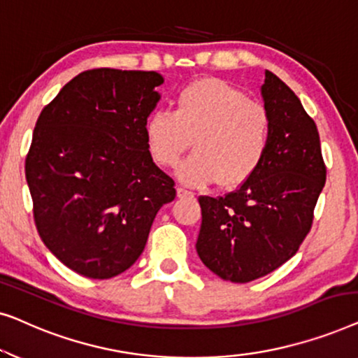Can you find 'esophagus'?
Returning <instances> with one entry per match:
<instances>
[{
  "instance_id": "1",
  "label": "esophagus",
  "mask_w": 358,
  "mask_h": 358,
  "mask_svg": "<svg viewBox=\"0 0 358 358\" xmlns=\"http://www.w3.org/2000/svg\"><path fill=\"white\" fill-rule=\"evenodd\" d=\"M178 197H194V192L192 190H187V189H184V187H178Z\"/></svg>"
}]
</instances>
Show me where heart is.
<instances>
[{
    "mask_svg": "<svg viewBox=\"0 0 358 358\" xmlns=\"http://www.w3.org/2000/svg\"><path fill=\"white\" fill-rule=\"evenodd\" d=\"M156 163L173 168L194 140L195 153L179 166L189 185L218 180L238 187L259 169L271 140V115L246 92L218 78L190 83L176 99V112L156 110L145 127Z\"/></svg>",
    "mask_w": 358,
    "mask_h": 358,
    "instance_id": "1",
    "label": "heart"
}]
</instances>
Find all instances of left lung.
<instances>
[{"label": "left lung", "mask_w": 358, "mask_h": 358, "mask_svg": "<svg viewBox=\"0 0 358 358\" xmlns=\"http://www.w3.org/2000/svg\"><path fill=\"white\" fill-rule=\"evenodd\" d=\"M261 91L271 115L261 166L234 192L199 197V257L234 283L267 275L295 256L326 182L320 134L295 92L272 71H266Z\"/></svg>", "instance_id": "left-lung-1"}]
</instances>
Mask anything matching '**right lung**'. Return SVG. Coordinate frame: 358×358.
Wrapping results in <instances>:
<instances>
[{
  "mask_svg": "<svg viewBox=\"0 0 358 358\" xmlns=\"http://www.w3.org/2000/svg\"><path fill=\"white\" fill-rule=\"evenodd\" d=\"M163 81L156 71L94 68L38 115L26 156L34 222L53 256L80 275L102 280L134 266L158 210L176 197L145 135Z\"/></svg>",
  "mask_w": 358,
  "mask_h": 358,
  "instance_id": "add662e5",
  "label": "right lung"
}]
</instances>
